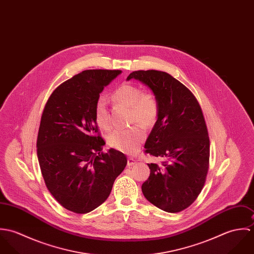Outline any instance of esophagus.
I'll use <instances>...</instances> for the list:
<instances>
[{
  "mask_svg": "<svg viewBox=\"0 0 254 254\" xmlns=\"http://www.w3.org/2000/svg\"><path fill=\"white\" fill-rule=\"evenodd\" d=\"M137 163V160L135 159V158H133V157H129L128 158V160H127V165L130 167V166H133L134 164H136Z\"/></svg>",
  "mask_w": 254,
  "mask_h": 254,
  "instance_id": "obj_1",
  "label": "esophagus"
}]
</instances>
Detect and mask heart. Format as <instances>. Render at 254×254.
I'll use <instances>...</instances> for the list:
<instances>
[{
  "label": "heart",
  "instance_id": "obj_1",
  "mask_svg": "<svg viewBox=\"0 0 254 254\" xmlns=\"http://www.w3.org/2000/svg\"><path fill=\"white\" fill-rule=\"evenodd\" d=\"M111 99L114 103L129 109V121L131 124L140 123L145 128L152 127L159 114V105L152 93L143 90L132 84H123L113 91ZM95 121L102 129H109V113L107 100L100 97L94 109ZM145 131L139 125L125 130L112 131L108 136V144L112 148L124 152L132 153L145 140Z\"/></svg>",
  "mask_w": 254,
  "mask_h": 254
}]
</instances>
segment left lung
I'll return each mask as SVG.
<instances>
[{
  "label": "left lung",
  "mask_w": 254,
  "mask_h": 254,
  "mask_svg": "<svg viewBox=\"0 0 254 254\" xmlns=\"http://www.w3.org/2000/svg\"><path fill=\"white\" fill-rule=\"evenodd\" d=\"M132 78L146 85L159 105L145 152L163 161L147 164L150 174L142 191L156 207L180 212L196 199L208 171L210 145L202 110L193 94L168 73L138 70L127 80Z\"/></svg>",
  "instance_id": "obj_1"
}]
</instances>
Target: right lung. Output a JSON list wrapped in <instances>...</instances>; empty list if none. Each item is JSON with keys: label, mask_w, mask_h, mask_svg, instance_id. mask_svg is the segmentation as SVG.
Here are the masks:
<instances>
[{"label": "right lung", "mask_w": 254, "mask_h": 254, "mask_svg": "<svg viewBox=\"0 0 254 254\" xmlns=\"http://www.w3.org/2000/svg\"><path fill=\"white\" fill-rule=\"evenodd\" d=\"M121 70H84L61 84L41 117L37 156L45 184L64 208L88 213L109 197L127 158L106 142L95 121L100 94Z\"/></svg>", "instance_id": "add662e5"}]
</instances>
